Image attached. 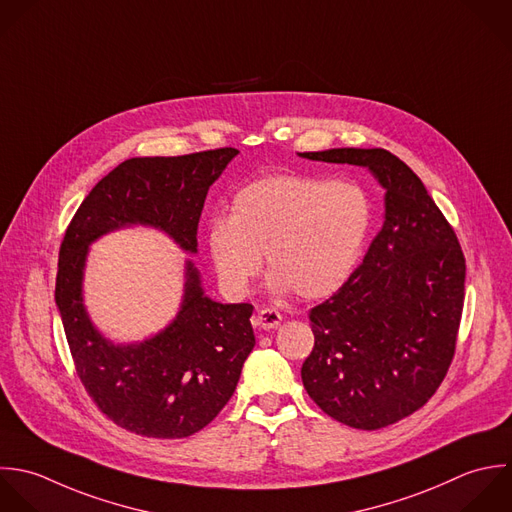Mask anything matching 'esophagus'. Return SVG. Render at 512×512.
Returning <instances> with one entry per match:
<instances>
[{
  "label": "esophagus",
  "mask_w": 512,
  "mask_h": 512,
  "mask_svg": "<svg viewBox=\"0 0 512 512\" xmlns=\"http://www.w3.org/2000/svg\"><path fill=\"white\" fill-rule=\"evenodd\" d=\"M281 313L279 311H275V309H261L259 313H257V317H255V323L261 327V329H265V331H269V329H275V327H279L281 325Z\"/></svg>",
  "instance_id": "34e87169"
}]
</instances>
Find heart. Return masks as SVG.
<instances>
[{
	"instance_id": "1",
	"label": "heart",
	"mask_w": 512,
	"mask_h": 512,
	"mask_svg": "<svg viewBox=\"0 0 512 512\" xmlns=\"http://www.w3.org/2000/svg\"><path fill=\"white\" fill-rule=\"evenodd\" d=\"M373 223L367 189L351 179L269 175L241 187L229 215L207 229V249L221 287L249 291L261 255L277 293L321 299L349 279Z\"/></svg>"
}]
</instances>
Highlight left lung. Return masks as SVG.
I'll return each mask as SVG.
<instances>
[{
	"label": "left lung",
	"mask_w": 512,
	"mask_h": 512,
	"mask_svg": "<svg viewBox=\"0 0 512 512\" xmlns=\"http://www.w3.org/2000/svg\"><path fill=\"white\" fill-rule=\"evenodd\" d=\"M299 155L367 167L385 189V223L363 263L309 311L315 347L301 369L323 413L353 429H383L421 409L453 363L465 255L423 181L391 151Z\"/></svg>",
	"instance_id": "1"
}]
</instances>
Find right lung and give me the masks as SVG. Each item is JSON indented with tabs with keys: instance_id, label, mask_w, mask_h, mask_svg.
I'll return each instance as SVG.
<instances>
[{
	"instance_id": "1",
	"label": "right lung",
	"mask_w": 512,
	"mask_h": 512,
	"mask_svg": "<svg viewBox=\"0 0 512 512\" xmlns=\"http://www.w3.org/2000/svg\"><path fill=\"white\" fill-rule=\"evenodd\" d=\"M237 153L221 147L179 157H131L89 191L61 241L55 305L77 377L97 409L135 435L183 439L219 415L255 347L253 305L209 299L187 261L177 317L143 343L115 345L93 327L83 305L89 245L109 231L147 225L197 253L207 191Z\"/></svg>"
}]
</instances>
